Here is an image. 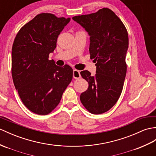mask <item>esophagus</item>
Masks as SVG:
<instances>
[{
    "label": "esophagus",
    "instance_id": "34e87169",
    "mask_svg": "<svg viewBox=\"0 0 156 156\" xmlns=\"http://www.w3.org/2000/svg\"><path fill=\"white\" fill-rule=\"evenodd\" d=\"M80 72L79 70L74 69L73 70V77L76 79H78V78H80L81 75H80Z\"/></svg>",
    "mask_w": 156,
    "mask_h": 156
}]
</instances>
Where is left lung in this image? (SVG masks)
<instances>
[{
	"mask_svg": "<svg viewBox=\"0 0 156 156\" xmlns=\"http://www.w3.org/2000/svg\"><path fill=\"white\" fill-rule=\"evenodd\" d=\"M72 19L88 32L90 58L96 63L94 76L88 70L80 72L89 84L81 94L80 101L90 113L103 114L114 106L122 91L127 70L128 31L116 14L107 8Z\"/></svg>",
	"mask_w": 156,
	"mask_h": 156,
	"instance_id": "left-lung-1",
	"label": "left lung"
}]
</instances>
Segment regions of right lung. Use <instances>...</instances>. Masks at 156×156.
<instances>
[{"label": "right lung", "instance_id": "add662e5", "mask_svg": "<svg viewBox=\"0 0 156 156\" xmlns=\"http://www.w3.org/2000/svg\"><path fill=\"white\" fill-rule=\"evenodd\" d=\"M70 18L41 13L22 27L12 48V76L24 106L39 115L50 113L72 81V68L56 66L49 54Z\"/></svg>", "mask_w": 156, "mask_h": 156}]
</instances>
